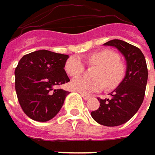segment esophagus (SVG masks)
Instances as JSON below:
<instances>
[{
    "instance_id": "1",
    "label": "esophagus",
    "mask_w": 155,
    "mask_h": 155,
    "mask_svg": "<svg viewBox=\"0 0 155 155\" xmlns=\"http://www.w3.org/2000/svg\"><path fill=\"white\" fill-rule=\"evenodd\" d=\"M81 96H82V98L84 99V100H88L89 98H90V96H87V95H85V94H81Z\"/></svg>"
}]
</instances>
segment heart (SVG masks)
<instances>
[{"label": "heart", "instance_id": "obj_1", "mask_svg": "<svg viewBox=\"0 0 155 155\" xmlns=\"http://www.w3.org/2000/svg\"><path fill=\"white\" fill-rule=\"evenodd\" d=\"M90 64L99 65L96 70L97 78L86 76L74 78L71 81V87L82 94H90L102 90L105 86L108 87H116L122 80L124 67L119 61V56L112 51L104 50L92 53L87 58ZM66 71L70 76H77L84 70V63L79 57H71L66 63Z\"/></svg>", "mask_w": 155, "mask_h": 155}]
</instances>
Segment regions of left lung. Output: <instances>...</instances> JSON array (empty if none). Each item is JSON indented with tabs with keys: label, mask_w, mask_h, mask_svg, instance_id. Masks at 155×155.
Listing matches in <instances>:
<instances>
[{
	"label": "left lung",
	"mask_w": 155,
	"mask_h": 155,
	"mask_svg": "<svg viewBox=\"0 0 155 155\" xmlns=\"http://www.w3.org/2000/svg\"><path fill=\"white\" fill-rule=\"evenodd\" d=\"M104 45L115 47L122 53L126 61L125 75L109 94L111 98L100 99V107L91 112V117L102 125L117 126L129 121L139 110L144 100L148 72L145 56L138 47L119 39Z\"/></svg>",
	"instance_id": "8db88e82"
}]
</instances>
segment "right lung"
<instances>
[{
  "instance_id": "add662e5",
  "label": "right lung",
  "mask_w": 155,
  "mask_h": 155,
  "mask_svg": "<svg viewBox=\"0 0 155 155\" xmlns=\"http://www.w3.org/2000/svg\"><path fill=\"white\" fill-rule=\"evenodd\" d=\"M68 55L39 50L24 55L15 70V91L24 113L46 122L59 113L69 94L56 86L70 81L65 71Z\"/></svg>"
}]
</instances>
